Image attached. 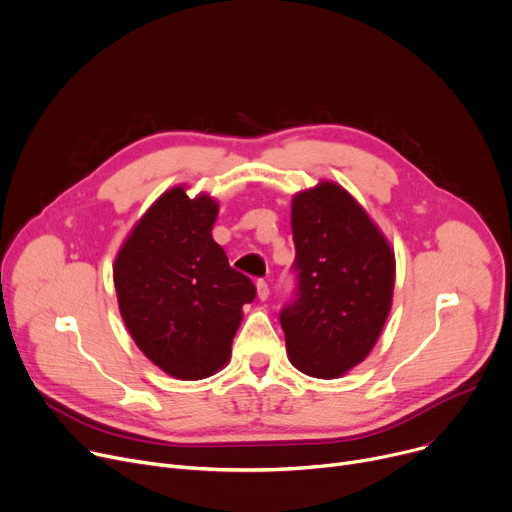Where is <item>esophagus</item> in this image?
I'll return each mask as SVG.
<instances>
[{
  "instance_id": "esophagus-1",
  "label": "esophagus",
  "mask_w": 512,
  "mask_h": 512,
  "mask_svg": "<svg viewBox=\"0 0 512 512\" xmlns=\"http://www.w3.org/2000/svg\"><path fill=\"white\" fill-rule=\"evenodd\" d=\"M256 291H258V299H266L268 297V283L264 279H258L256 281Z\"/></svg>"
}]
</instances>
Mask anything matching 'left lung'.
<instances>
[{
  "mask_svg": "<svg viewBox=\"0 0 512 512\" xmlns=\"http://www.w3.org/2000/svg\"><path fill=\"white\" fill-rule=\"evenodd\" d=\"M295 291L281 309L291 363L334 379L359 365L387 320L396 260L352 196L332 184L293 199Z\"/></svg>",
  "mask_w": 512,
  "mask_h": 512,
  "instance_id": "1",
  "label": "left lung"
}]
</instances>
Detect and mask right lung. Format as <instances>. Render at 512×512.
<instances>
[{
	"label": "right lung",
	"instance_id": "obj_1",
	"mask_svg": "<svg viewBox=\"0 0 512 512\" xmlns=\"http://www.w3.org/2000/svg\"><path fill=\"white\" fill-rule=\"evenodd\" d=\"M217 203L176 186L137 223L114 262L121 316L143 355L178 379L219 371L256 297L211 238Z\"/></svg>",
	"mask_w": 512,
	"mask_h": 512
}]
</instances>
